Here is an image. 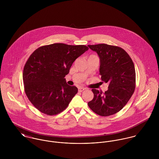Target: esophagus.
<instances>
[{
  "mask_svg": "<svg viewBox=\"0 0 159 159\" xmlns=\"http://www.w3.org/2000/svg\"><path fill=\"white\" fill-rule=\"evenodd\" d=\"M86 89L85 88H78V91L79 92H83V91H84Z\"/></svg>",
  "mask_w": 159,
  "mask_h": 159,
  "instance_id": "obj_1",
  "label": "esophagus"
}]
</instances>
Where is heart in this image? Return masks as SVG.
Returning <instances> with one entry per match:
<instances>
[{"label":"heart","instance_id":"b5f03b06","mask_svg":"<svg viewBox=\"0 0 159 159\" xmlns=\"http://www.w3.org/2000/svg\"><path fill=\"white\" fill-rule=\"evenodd\" d=\"M91 56H93V55H92V56H91L90 57H91Z\"/></svg>","mask_w":159,"mask_h":159}]
</instances>
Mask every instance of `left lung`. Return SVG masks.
Wrapping results in <instances>:
<instances>
[{
  "mask_svg": "<svg viewBox=\"0 0 159 159\" xmlns=\"http://www.w3.org/2000/svg\"><path fill=\"white\" fill-rule=\"evenodd\" d=\"M100 58V75L108 83V89L103 93L92 89L93 99L88 106L102 116L113 115L127 104L135 89L136 75L134 62L122 48L107 44L88 45Z\"/></svg>",
  "mask_w": 159,
  "mask_h": 159,
  "instance_id": "8db88e82",
  "label": "left lung"
}]
</instances>
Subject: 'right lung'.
<instances>
[{
  "label": "right lung",
  "mask_w": 159,
  "mask_h": 159,
  "mask_svg": "<svg viewBox=\"0 0 159 159\" xmlns=\"http://www.w3.org/2000/svg\"><path fill=\"white\" fill-rule=\"evenodd\" d=\"M88 49L54 43L39 48L30 56L23 70L24 90L38 110L52 116L66 109L78 88L68 85L64 78L73 62Z\"/></svg>",
  "instance_id": "right-lung-1"
}]
</instances>
